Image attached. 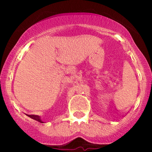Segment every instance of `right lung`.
<instances>
[{
    "instance_id": "add662e5",
    "label": "right lung",
    "mask_w": 152,
    "mask_h": 152,
    "mask_svg": "<svg viewBox=\"0 0 152 152\" xmlns=\"http://www.w3.org/2000/svg\"><path fill=\"white\" fill-rule=\"evenodd\" d=\"M28 116L30 118H31L32 119H34V120L37 121L39 122V123H42L43 124V121H42V120L40 119V118H39V116L38 115H28Z\"/></svg>"
}]
</instances>
